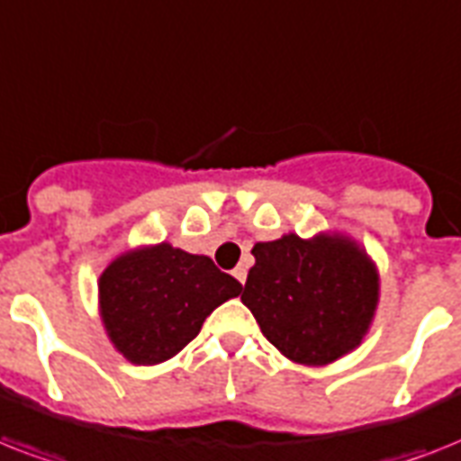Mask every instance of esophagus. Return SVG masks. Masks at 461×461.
Instances as JSON below:
<instances>
[{"label":"esophagus","mask_w":461,"mask_h":461,"mask_svg":"<svg viewBox=\"0 0 461 461\" xmlns=\"http://www.w3.org/2000/svg\"><path fill=\"white\" fill-rule=\"evenodd\" d=\"M234 277H237V280L241 282V285H244V282H246V267L244 266L234 267Z\"/></svg>","instance_id":"obj_1"}]
</instances>
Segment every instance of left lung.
I'll use <instances>...</instances> for the list:
<instances>
[{"mask_svg": "<svg viewBox=\"0 0 461 461\" xmlns=\"http://www.w3.org/2000/svg\"><path fill=\"white\" fill-rule=\"evenodd\" d=\"M241 302L294 364L328 366L361 344L380 299L378 267L351 237L285 234L253 246Z\"/></svg>", "mask_w": 461, "mask_h": 461, "instance_id": "obj_1", "label": "left lung"}]
</instances>
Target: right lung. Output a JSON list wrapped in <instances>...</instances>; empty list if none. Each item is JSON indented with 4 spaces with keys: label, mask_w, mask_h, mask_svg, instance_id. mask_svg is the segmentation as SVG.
<instances>
[{
    "label": "right lung",
    "mask_w": 461,
    "mask_h": 461,
    "mask_svg": "<svg viewBox=\"0 0 461 461\" xmlns=\"http://www.w3.org/2000/svg\"><path fill=\"white\" fill-rule=\"evenodd\" d=\"M241 294L208 256L172 244L140 246L104 267L97 282L100 318L110 342L136 366L179 354L220 303Z\"/></svg>",
    "instance_id": "obj_1"
}]
</instances>
